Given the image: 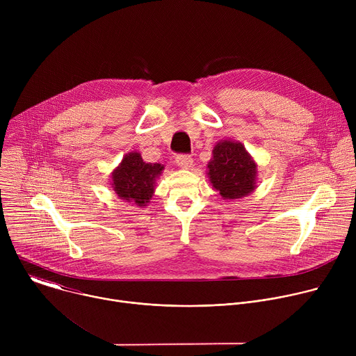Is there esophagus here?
<instances>
[{
    "mask_svg": "<svg viewBox=\"0 0 356 356\" xmlns=\"http://www.w3.org/2000/svg\"><path fill=\"white\" fill-rule=\"evenodd\" d=\"M176 163L181 169H191L193 168V159L188 155H179L176 158Z\"/></svg>",
    "mask_w": 356,
    "mask_h": 356,
    "instance_id": "34e87169",
    "label": "esophagus"
}]
</instances>
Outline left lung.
Returning a JSON list of instances; mask_svg holds the SVG:
<instances>
[{
	"label": "left lung",
	"mask_w": 356,
	"mask_h": 356,
	"mask_svg": "<svg viewBox=\"0 0 356 356\" xmlns=\"http://www.w3.org/2000/svg\"><path fill=\"white\" fill-rule=\"evenodd\" d=\"M207 176L224 200L246 197L258 187L257 162L241 142L232 139H221L216 143L207 165Z\"/></svg>",
	"instance_id": "8db88e82"
}]
</instances>
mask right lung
Listing matches in <instances>:
<instances>
[{
  "label": "right lung",
  "mask_w": 356,
  "mask_h": 356,
  "mask_svg": "<svg viewBox=\"0 0 356 356\" xmlns=\"http://www.w3.org/2000/svg\"><path fill=\"white\" fill-rule=\"evenodd\" d=\"M163 169L165 166L161 163L143 162L139 152H129L113 170L111 187L121 200L145 207L155 193L156 180Z\"/></svg>",
  "instance_id": "right-lung-1"
}]
</instances>
